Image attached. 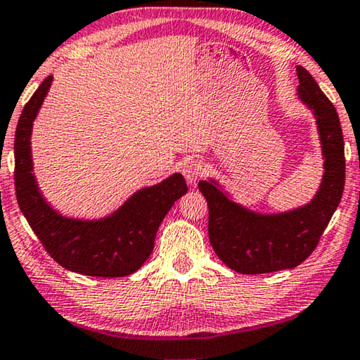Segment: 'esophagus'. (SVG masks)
<instances>
[{"label": "esophagus", "instance_id": "1", "mask_svg": "<svg viewBox=\"0 0 360 360\" xmlns=\"http://www.w3.org/2000/svg\"><path fill=\"white\" fill-rule=\"evenodd\" d=\"M203 165L198 160H189V162L182 165V174H184V178L189 184H195L203 176Z\"/></svg>", "mask_w": 360, "mask_h": 360}]
</instances>
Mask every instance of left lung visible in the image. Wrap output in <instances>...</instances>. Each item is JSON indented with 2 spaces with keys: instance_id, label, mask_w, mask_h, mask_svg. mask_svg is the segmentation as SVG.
<instances>
[{
  "instance_id": "8db88e82",
  "label": "left lung",
  "mask_w": 360,
  "mask_h": 360,
  "mask_svg": "<svg viewBox=\"0 0 360 360\" xmlns=\"http://www.w3.org/2000/svg\"><path fill=\"white\" fill-rule=\"evenodd\" d=\"M298 96L317 120L323 178L311 203L287 213L259 214L233 203L214 181H200L208 202V236L218 258L232 271L266 274L300 266L316 250L345 189V141L336 108L304 67Z\"/></svg>"
}]
</instances>
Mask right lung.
I'll return each mask as SVG.
<instances>
[{"label": "right lung", "instance_id": "1", "mask_svg": "<svg viewBox=\"0 0 360 360\" xmlns=\"http://www.w3.org/2000/svg\"><path fill=\"white\" fill-rule=\"evenodd\" d=\"M51 83L53 77L39 84L15 128L17 203L44 250L67 271L91 277H127L149 259L160 224L187 192V184L182 174L176 173L157 186L138 191L115 213L98 221L64 218L57 213L39 193L30 152L33 120Z\"/></svg>", "mask_w": 360, "mask_h": 360}]
</instances>
